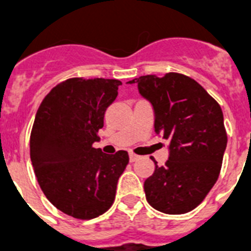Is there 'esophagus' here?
<instances>
[{"label":"esophagus","mask_w":251,"mask_h":251,"mask_svg":"<svg viewBox=\"0 0 251 251\" xmlns=\"http://www.w3.org/2000/svg\"><path fill=\"white\" fill-rule=\"evenodd\" d=\"M129 157H130V161H131V163H133V161H137L138 159H139V156H138V155H135V153H133V152L129 153Z\"/></svg>","instance_id":"esophagus-1"}]
</instances>
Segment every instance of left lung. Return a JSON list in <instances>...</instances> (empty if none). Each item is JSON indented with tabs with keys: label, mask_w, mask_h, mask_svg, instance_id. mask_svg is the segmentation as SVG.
Wrapping results in <instances>:
<instances>
[{
	"label": "left lung",
	"mask_w": 251,
	"mask_h": 251,
	"mask_svg": "<svg viewBox=\"0 0 251 251\" xmlns=\"http://www.w3.org/2000/svg\"><path fill=\"white\" fill-rule=\"evenodd\" d=\"M142 98L155 113V133L169 141L164 167L145 181L146 199L155 210L169 215L194 210L218 181L226 149L222 108L194 79L178 73L143 75Z\"/></svg>",
	"instance_id": "1"
}]
</instances>
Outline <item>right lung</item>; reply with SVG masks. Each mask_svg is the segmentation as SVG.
I'll list each match as a JSON object with an SVG mask.
<instances>
[{"label": "right lung", "mask_w": 251, "mask_h": 251, "mask_svg": "<svg viewBox=\"0 0 251 251\" xmlns=\"http://www.w3.org/2000/svg\"><path fill=\"white\" fill-rule=\"evenodd\" d=\"M121 84L72 78L52 88L37 109L29 138L33 171L49 202L69 216L98 218L113 204L129 155H106L92 145Z\"/></svg>", "instance_id": "obj_1"}]
</instances>
